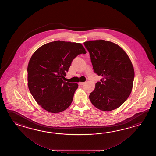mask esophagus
<instances>
[{
  "mask_svg": "<svg viewBox=\"0 0 156 156\" xmlns=\"http://www.w3.org/2000/svg\"><path fill=\"white\" fill-rule=\"evenodd\" d=\"M79 83L80 85H83V84H85V82H83V83H81V82H80V83Z\"/></svg>",
  "mask_w": 156,
  "mask_h": 156,
  "instance_id": "esophagus-1",
  "label": "esophagus"
}]
</instances>
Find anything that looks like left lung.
<instances>
[{"label":"left lung","instance_id":"8db88e82","mask_svg":"<svg viewBox=\"0 0 156 156\" xmlns=\"http://www.w3.org/2000/svg\"><path fill=\"white\" fill-rule=\"evenodd\" d=\"M95 73L100 82L90 93L93 105L102 111L116 109L124 103L132 90L134 70L128 55L116 43L105 40L85 42Z\"/></svg>","mask_w":156,"mask_h":156}]
</instances>
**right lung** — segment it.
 <instances>
[{
  "label": "right lung",
  "instance_id": "add662e5",
  "mask_svg": "<svg viewBox=\"0 0 156 156\" xmlns=\"http://www.w3.org/2000/svg\"><path fill=\"white\" fill-rule=\"evenodd\" d=\"M86 53L81 43L62 41L44 44L33 53L27 68L28 86L43 109L57 113L70 106L78 84L63 80L73 58Z\"/></svg>",
  "mask_w": 156,
  "mask_h": 156
}]
</instances>
